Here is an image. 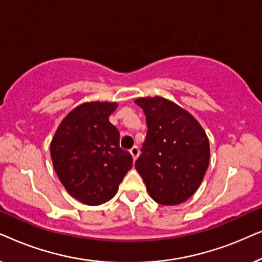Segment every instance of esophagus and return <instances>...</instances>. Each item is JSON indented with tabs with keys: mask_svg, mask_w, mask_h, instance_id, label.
I'll list each match as a JSON object with an SVG mask.
<instances>
[{
	"mask_svg": "<svg viewBox=\"0 0 262 262\" xmlns=\"http://www.w3.org/2000/svg\"><path fill=\"white\" fill-rule=\"evenodd\" d=\"M130 154H131L132 159H134V161L137 160V157H138V155H139V149H138V146H134V148L130 149Z\"/></svg>",
	"mask_w": 262,
	"mask_h": 262,
	"instance_id": "obj_1",
	"label": "esophagus"
}]
</instances>
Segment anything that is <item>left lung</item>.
Masks as SVG:
<instances>
[{
  "mask_svg": "<svg viewBox=\"0 0 262 262\" xmlns=\"http://www.w3.org/2000/svg\"><path fill=\"white\" fill-rule=\"evenodd\" d=\"M135 102L144 111L148 126L136 169L156 203L179 205L194 194L209 167L206 132L171 100L154 96Z\"/></svg>",
  "mask_w": 262,
  "mask_h": 262,
  "instance_id": "obj_1",
  "label": "left lung"
}]
</instances>
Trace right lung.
Returning a JSON list of instances; mask_svg holds the SVG:
<instances>
[{
	"instance_id": "1",
	"label": "right lung",
	"mask_w": 262,
	"mask_h": 262,
	"mask_svg": "<svg viewBox=\"0 0 262 262\" xmlns=\"http://www.w3.org/2000/svg\"><path fill=\"white\" fill-rule=\"evenodd\" d=\"M117 102H83L60 121L50 144L52 164L71 196L96 206L116 195L132 167V156L119 146V131L108 117Z\"/></svg>"
}]
</instances>
